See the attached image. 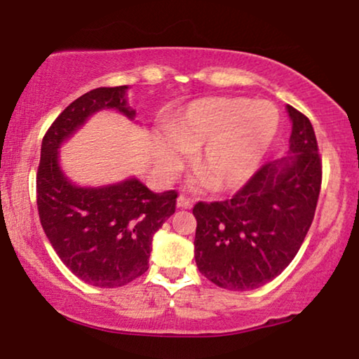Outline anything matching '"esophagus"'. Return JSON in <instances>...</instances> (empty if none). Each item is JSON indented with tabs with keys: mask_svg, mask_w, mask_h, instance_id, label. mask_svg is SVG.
Segmentation results:
<instances>
[{
	"mask_svg": "<svg viewBox=\"0 0 359 359\" xmlns=\"http://www.w3.org/2000/svg\"><path fill=\"white\" fill-rule=\"evenodd\" d=\"M193 203H195V200H193L191 196H187V195H181L178 198V208H191Z\"/></svg>",
	"mask_w": 359,
	"mask_h": 359,
	"instance_id": "esophagus-1",
	"label": "esophagus"
}]
</instances>
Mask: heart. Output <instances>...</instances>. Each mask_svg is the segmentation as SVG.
Instances as JSON below:
<instances>
[{
    "label": "heart",
    "instance_id": "obj_1",
    "mask_svg": "<svg viewBox=\"0 0 359 359\" xmlns=\"http://www.w3.org/2000/svg\"><path fill=\"white\" fill-rule=\"evenodd\" d=\"M279 111L271 102L245 97H212L191 104L168 126L175 144L158 141L164 170L176 171L181 151H196L193 166L215 191L242 188L262 163L279 130Z\"/></svg>",
    "mask_w": 359,
    "mask_h": 359
}]
</instances>
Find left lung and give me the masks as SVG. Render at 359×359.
<instances>
[{
    "instance_id": "8db88e82",
    "label": "left lung",
    "mask_w": 359,
    "mask_h": 359,
    "mask_svg": "<svg viewBox=\"0 0 359 359\" xmlns=\"http://www.w3.org/2000/svg\"><path fill=\"white\" fill-rule=\"evenodd\" d=\"M292 156L267 163L225 201H198L195 260L218 287L252 290L276 279L297 255L323 181L313 124L287 105Z\"/></svg>"
}]
</instances>
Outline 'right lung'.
I'll return each mask as SVG.
<instances>
[{"instance_id":"right-lung-1","label":"right lung","mask_w":359,"mask_h":359,"mask_svg":"<svg viewBox=\"0 0 359 359\" xmlns=\"http://www.w3.org/2000/svg\"><path fill=\"white\" fill-rule=\"evenodd\" d=\"M128 87H99L80 95L52 122L41 141L36 206L46 238L74 276L95 287H121L147 271L153 235L175 213L178 193H153L141 181L80 188L58 166V147L88 116L126 105Z\"/></svg>"}]
</instances>
